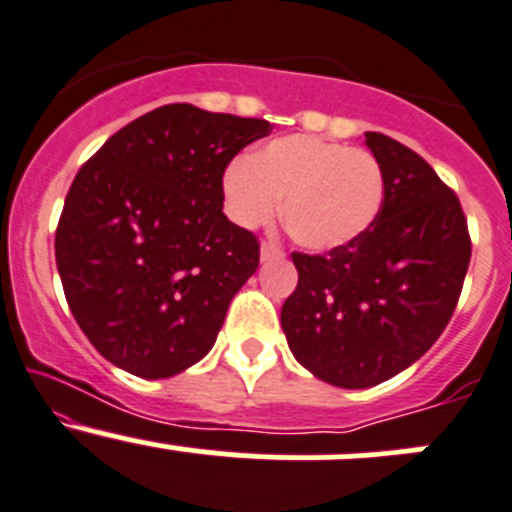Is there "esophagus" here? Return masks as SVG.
Instances as JSON below:
<instances>
[{
  "label": "esophagus",
  "mask_w": 512,
  "mask_h": 512,
  "mask_svg": "<svg viewBox=\"0 0 512 512\" xmlns=\"http://www.w3.org/2000/svg\"><path fill=\"white\" fill-rule=\"evenodd\" d=\"M260 257H262V262L282 260V257H284V250H282V247L277 245V242L267 240V242H262V247H260Z\"/></svg>",
  "instance_id": "esophagus-1"
}]
</instances>
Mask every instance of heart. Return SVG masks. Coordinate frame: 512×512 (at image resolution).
I'll use <instances>...</instances> for the list:
<instances>
[{
	"label": "heart",
	"mask_w": 512,
	"mask_h": 512,
	"mask_svg": "<svg viewBox=\"0 0 512 512\" xmlns=\"http://www.w3.org/2000/svg\"><path fill=\"white\" fill-rule=\"evenodd\" d=\"M230 218L260 228L279 213L306 250H336L363 238L385 201V174L375 154L328 139L279 137L223 174Z\"/></svg>",
	"instance_id": "heart-1"
}]
</instances>
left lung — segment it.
Instances as JSON below:
<instances>
[{
	"instance_id": "left-lung-1",
	"label": "left lung",
	"mask_w": 512,
	"mask_h": 512,
	"mask_svg": "<svg viewBox=\"0 0 512 512\" xmlns=\"http://www.w3.org/2000/svg\"><path fill=\"white\" fill-rule=\"evenodd\" d=\"M365 144L383 166V211L351 245L294 252L299 282L282 306L294 358L346 390L385 383L434 346L471 262L466 215L437 171L380 132Z\"/></svg>"
}]
</instances>
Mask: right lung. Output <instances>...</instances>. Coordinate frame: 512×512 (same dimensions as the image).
I'll return each instance as SVG.
<instances>
[{
  "label": "right lung",
  "instance_id": "1",
  "mask_svg": "<svg viewBox=\"0 0 512 512\" xmlns=\"http://www.w3.org/2000/svg\"><path fill=\"white\" fill-rule=\"evenodd\" d=\"M255 117L174 102L112 134L73 179L56 265L75 321L102 358L171 378L213 348L260 265V242L223 213V174L267 137Z\"/></svg>",
  "mask_w": 512,
  "mask_h": 512
}]
</instances>
